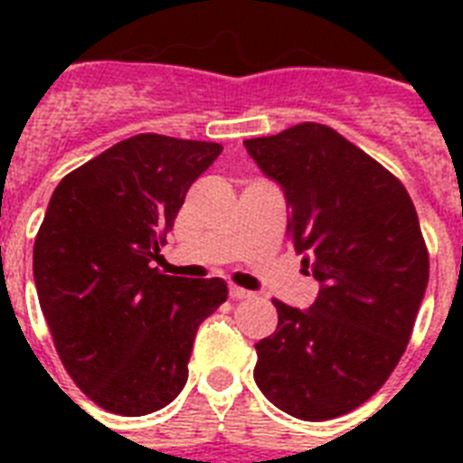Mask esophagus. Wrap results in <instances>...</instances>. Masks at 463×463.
Masks as SVG:
<instances>
[{"label": "esophagus", "instance_id": "esophagus-1", "mask_svg": "<svg viewBox=\"0 0 463 463\" xmlns=\"http://www.w3.org/2000/svg\"><path fill=\"white\" fill-rule=\"evenodd\" d=\"M252 294L248 292V289H243V288H236V285H232V288H229V298H234V301H243V298H250Z\"/></svg>", "mask_w": 463, "mask_h": 463}]
</instances>
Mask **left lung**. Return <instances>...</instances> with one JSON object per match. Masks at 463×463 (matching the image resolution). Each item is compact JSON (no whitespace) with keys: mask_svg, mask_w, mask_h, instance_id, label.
<instances>
[{"mask_svg":"<svg viewBox=\"0 0 463 463\" xmlns=\"http://www.w3.org/2000/svg\"><path fill=\"white\" fill-rule=\"evenodd\" d=\"M243 143L285 192L289 241L320 282L306 310L273 298L278 326L255 345V383L288 415L334 420L369 401L406 353L429 282L420 220L399 178L331 127Z\"/></svg>","mask_w":463,"mask_h":463,"instance_id":"left-lung-1","label":"left lung"}]
</instances>
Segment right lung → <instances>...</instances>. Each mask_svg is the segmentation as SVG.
Segmentation results:
<instances>
[{"label":"right lung","instance_id":"1","mask_svg":"<svg viewBox=\"0 0 463 463\" xmlns=\"http://www.w3.org/2000/svg\"><path fill=\"white\" fill-rule=\"evenodd\" d=\"M220 143L137 134L55 187L34 241L39 304L83 394L125 417L169 406L196 329L227 301L222 278L165 276L153 261Z\"/></svg>","mask_w":463,"mask_h":463}]
</instances>
